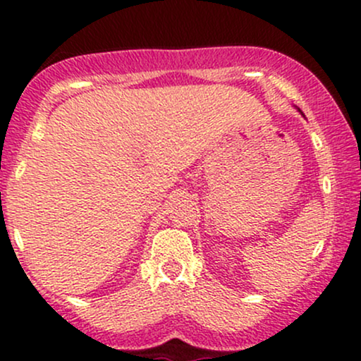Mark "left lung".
<instances>
[{
	"label": "left lung",
	"mask_w": 361,
	"mask_h": 361,
	"mask_svg": "<svg viewBox=\"0 0 361 361\" xmlns=\"http://www.w3.org/2000/svg\"><path fill=\"white\" fill-rule=\"evenodd\" d=\"M299 111H300V110H299ZM300 114H302V111H300ZM302 115H304V114H302Z\"/></svg>",
	"instance_id": "8db88e82"
}]
</instances>
